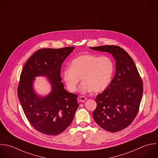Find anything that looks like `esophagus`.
Listing matches in <instances>:
<instances>
[{
	"label": "esophagus",
	"instance_id": "1",
	"mask_svg": "<svg viewBox=\"0 0 158 158\" xmlns=\"http://www.w3.org/2000/svg\"><path fill=\"white\" fill-rule=\"evenodd\" d=\"M79 100L81 102H84L87 100V98L85 97H84V96H80Z\"/></svg>",
	"mask_w": 158,
	"mask_h": 158
}]
</instances>
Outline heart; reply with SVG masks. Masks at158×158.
<instances>
[{"mask_svg": "<svg viewBox=\"0 0 158 158\" xmlns=\"http://www.w3.org/2000/svg\"><path fill=\"white\" fill-rule=\"evenodd\" d=\"M114 70V63L111 57L86 54L74 58L70 67L63 70L62 76L67 89L71 92L77 90L81 79L83 82L80 87L81 93H89L93 90L98 93L108 86Z\"/></svg>", "mask_w": 158, "mask_h": 158, "instance_id": "heart-1", "label": "heart"}]
</instances>
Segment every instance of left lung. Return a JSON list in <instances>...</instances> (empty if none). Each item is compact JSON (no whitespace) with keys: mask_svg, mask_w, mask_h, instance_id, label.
<instances>
[{"mask_svg":"<svg viewBox=\"0 0 158 158\" xmlns=\"http://www.w3.org/2000/svg\"><path fill=\"white\" fill-rule=\"evenodd\" d=\"M90 48L110 53L116 61L112 81L95 99L97 108L93 117L102 129L119 132L131 125L138 114L143 92L142 79L134 60L123 48L117 45Z\"/></svg>","mask_w":158,"mask_h":158,"instance_id":"obj_1","label":"left lung"}]
</instances>
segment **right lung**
<instances>
[{
    "label": "right lung",
    "instance_id": "right-lung-1",
    "mask_svg": "<svg viewBox=\"0 0 158 158\" xmlns=\"http://www.w3.org/2000/svg\"><path fill=\"white\" fill-rule=\"evenodd\" d=\"M74 47L41 48L26 61L20 74L18 97L31 125L38 132L57 135L71 123L79 107L77 95L68 92L61 78V65ZM44 75L52 86L45 98L38 97L32 89L34 77Z\"/></svg>",
    "mask_w": 158,
    "mask_h": 158
}]
</instances>
